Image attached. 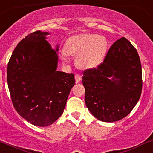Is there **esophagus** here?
Wrapping results in <instances>:
<instances>
[{"instance_id": "obj_1", "label": "esophagus", "mask_w": 153, "mask_h": 153, "mask_svg": "<svg viewBox=\"0 0 153 153\" xmlns=\"http://www.w3.org/2000/svg\"><path fill=\"white\" fill-rule=\"evenodd\" d=\"M75 83H79L80 81L81 80V75H80V74H75Z\"/></svg>"}]
</instances>
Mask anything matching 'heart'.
<instances>
[{"label":"heart","instance_id":"heart-1","mask_svg":"<svg viewBox=\"0 0 153 153\" xmlns=\"http://www.w3.org/2000/svg\"><path fill=\"white\" fill-rule=\"evenodd\" d=\"M108 42L105 36L94 33H83L70 37L62 51L64 59L68 55H76L75 64L84 70L94 69L105 60Z\"/></svg>","mask_w":153,"mask_h":153}]
</instances>
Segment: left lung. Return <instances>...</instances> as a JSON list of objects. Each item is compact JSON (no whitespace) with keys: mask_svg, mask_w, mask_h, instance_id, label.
<instances>
[{"mask_svg":"<svg viewBox=\"0 0 153 153\" xmlns=\"http://www.w3.org/2000/svg\"><path fill=\"white\" fill-rule=\"evenodd\" d=\"M83 75L86 105L100 121L112 123L122 120L131 113L140 98V59L126 38L117 40L109 48L103 62L96 68L85 70Z\"/></svg>","mask_w":153,"mask_h":153,"instance_id":"left-lung-1","label":"left lung"}]
</instances>
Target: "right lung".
Returning <instances> with one entry per match:
<instances>
[{
  "instance_id": "right-lung-1",
  "label": "right lung",
  "mask_w": 153,
  "mask_h": 153,
  "mask_svg": "<svg viewBox=\"0 0 153 153\" xmlns=\"http://www.w3.org/2000/svg\"><path fill=\"white\" fill-rule=\"evenodd\" d=\"M47 32H33L18 43L8 63L7 83L14 108L32 125L45 127L61 117L75 85V75L57 71L58 56L45 40Z\"/></svg>"
}]
</instances>
